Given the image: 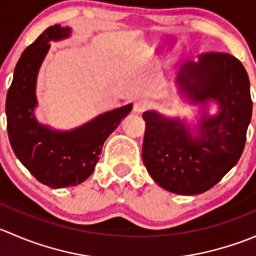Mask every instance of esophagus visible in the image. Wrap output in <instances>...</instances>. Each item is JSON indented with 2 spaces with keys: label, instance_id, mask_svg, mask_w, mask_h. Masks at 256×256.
<instances>
[{
  "label": "esophagus",
  "instance_id": "esophagus-1",
  "mask_svg": "<svg viewBox=\"0 0 256 256\" xmlns=\"http://www.w3.org/2000/svg\"><path fill=\"white\" fill-rule=\"evenodd\" d=\"M148 106H150L148 100L138 99V102H135V104H134V112H138V114H141V112H144L146 109H148Z\"/></svg>",
  "mask_w": 256,
  "mask_h": 256
}]
</instances>
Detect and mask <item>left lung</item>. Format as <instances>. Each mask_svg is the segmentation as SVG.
I'll return each mask as SVG.
<instances>
[{"label": "left lung", "instance_id": "8db88e82", "mask_svg": "<svg viewBox=\"0 0 256 256\" xmlns=\"http://www.w3.org/2000/svg\"><path fill=\"white\" fill-rule=\"evenodd\" d=\"M180 94L202 104L194 128L180 118L151 110L146 122L142 161L154 182L180 196L200 194L216 186L239 161L252 120V102L246 70L226 53L200 54L176 76ZM209 101L218 105L214 116Z\"/></svg>", "mask_w": 256, "mask_h": 256}]
</instances>
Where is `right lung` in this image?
<instances>
[{
    "instance_id": "right-lung-1",
    "label": "right lung",
    "mask_w": 256,
    "mask_h": 256,
    "mask_svg": "<svg viewBox=\"0 0 256 256\" xmlns=\"http://www.w3.org/2000/svg\"><path fill=\"white\" fill-rule=\"evenodd\" d=\"M72 28H47L20 56L7 92L6 116L10 142L17 158L40 183L54 188L73 187L92 176L102 144L132 110V104L100 114L72 130H56L36 118V88L49 42L70 37Z\"/></svg>"
}]
</instances>
